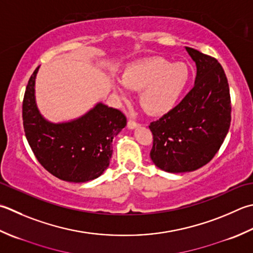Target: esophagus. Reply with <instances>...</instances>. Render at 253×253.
I'll return each mask as SVG.
<instances>
[{
  "label": "esophagus",
  "mask_w": 253,
  "mask_h": 253,
  "mask_svg": "<svg viewBox=\"0 0 253 253\" xmlns=\"http://www.w3.org/2000/svg\"><path fill=\"white\" fill-rule=\"evenodd\" d=\"M138 126H139V124L133 120H129L127 122V127L129 128V129H135V128H137Z\"/></svg>",
  "instance_id": "1"
}]
</instances>
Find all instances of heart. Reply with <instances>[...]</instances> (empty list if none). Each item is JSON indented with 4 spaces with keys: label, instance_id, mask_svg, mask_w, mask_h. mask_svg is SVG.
<instances>
[{
    "label": "heart",
    "instance_id": "1",
    "mask_svg": "<svg viewBox=\"0 0 253 253\" xmlns=\"http://www.w3.org/2000/svg\"><path fill=\"white\" fill-rule=\"evenodd\" d=\"M190 80L187 64L150 57L130 64L123 74V81H116L115 90L123 98L129 95L127 87L140 91L139 102L143 110L150 115H163L179 104Z\"/></svg>",
    "mask_w": 253,
    "mask_h": 253
}]
</instances>
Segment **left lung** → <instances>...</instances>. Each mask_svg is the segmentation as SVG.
<instances>
[{
	"label": "left lung",
	"mask_w": 253,
	"mask_h": 253,
	"mask_svg": "<svg viewBox=\"0 0 253 253\" xmlns=\"http://www.w3.org/2000/svg\"><path fill=\"white\" fill-rule=\"evenodd\" d=\"M185 49L196 64L194 86L149 126L151 160L170 173L195 171L209 163L224 142L231 121L229 85L220 63L196 49Z\"/></svg>",
	"instance_id": "left-lung-1"
}]
</instances>
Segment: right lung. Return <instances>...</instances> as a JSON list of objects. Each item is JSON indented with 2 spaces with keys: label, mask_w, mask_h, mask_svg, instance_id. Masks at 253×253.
<instances>
[{
  "label": "right lung",
  "mask_w": 253,
  "mask_h": 253,
  "mask_svg": "<svg viewBox=\"0 0 253 253\" xmlns=\"http://www.w3.org/2000/svg\"><path fill=\"white\" fill-rule=\"evenodd\" d=\"M32 74L23 101V125L35 157L58 179L84 183L96 179L110 166L112 142L127 120L116 108L97 103L83 116L66 123H51L39 112Z\"/></svg>",
  "instance_id": "add662e5"
}]
</instances>
